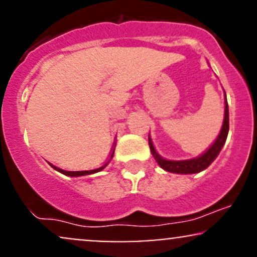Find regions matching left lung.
Wrapping results in <instances>:
<instances>
[{
  "instance_id": "1",
  "label": "left lung",
  "mask_w": 257,
  "mask_h": 257,
  "mask_svg": "<svg viewBox=\"0 0 257 257\" xmlns=\"http://www.w3.org/2000/svg\"><path fill=\"white\" fill-rule=\"evenodd\" d=\"M223 95H225V117H223V123L222 126H221V131L219 133V135H217V138L215 139L214 143L210 145V147H209L206 151L203 152L202 155H199L198 157L191 159H182V161H173V159L163 158L157 151H156L152 143V139L150 138L149 135L150 150H151L153 158L156 159V162H157L158 166L161 167L162 169L174 174H196L206 169V168L210 166L215 159H216L220 151L222 150L223 145H225L229 129L228 104H227L226 93L223 94Z\"/></svg>"
}]
</instances>
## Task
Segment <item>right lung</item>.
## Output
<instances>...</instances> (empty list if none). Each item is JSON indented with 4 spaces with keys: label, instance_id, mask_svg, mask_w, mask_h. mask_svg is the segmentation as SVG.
<instances>
[{
    "label": "right lung",
    "instance_id": "right-lung-1",
    "mask_svg": "<svg viewBox=\"0 0 257 257\" xmlns=\"http://www.w3.org/2000/svg\"><path fill=\"white\" fill-rule=\"evenodd\" d=\"M113 153H114V150H113V152H112V155H111V158H110V161H111L112 158H113ZM110 161H108V162H106V163L104 164V166H102V167H100V168H96V169H93V170H81V172H67V170L60 169V168H58V167H54V166H52V167L54 168L55 170H58L59 173L64 174V175H67V176H73V178H77V176L90 175V174H95V173H98V172H101V170L104 169V168L107 167V164L110 163Z\"/></svg>",
    "mask_w": 257,
    "mask_h": 257
}]
</instances>
